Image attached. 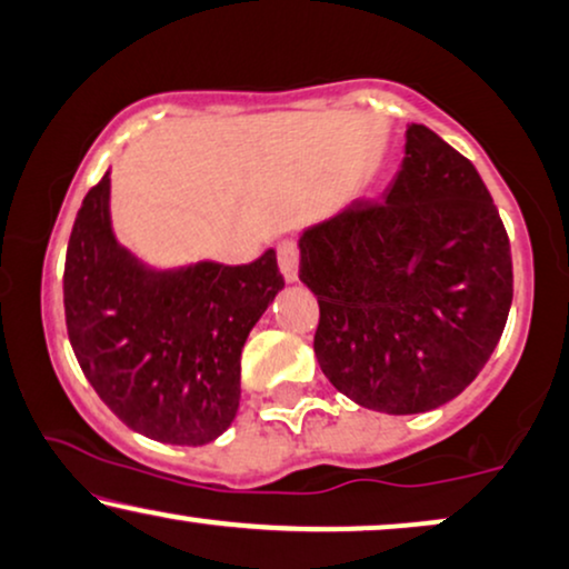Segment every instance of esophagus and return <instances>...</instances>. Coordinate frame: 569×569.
I'll return each mask as SVG.
<instances>
[{
    "label": "esophagus",
    "instance_id": "esophagus-1",
    "mask_svg": "<svg viewBox=\"0 0 569 569\" xmlns=\"http://www.w3.org/2000/svg\"><path fill=\"white\" fill-rule=\"evenodd\" d=\"M278 264H280V272H283V278L289 280V283H293V280L299 278V249L293 241H280Z\"/></svg>",
    "mask_w": 569,
    "mask_h": 569
}]
</instances>
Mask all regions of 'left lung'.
<instances>
[{
	"mask_svg": "<svg viewBox=\"0 0 569 569\" xmlns=\"http://www.w3.org/2000/svg\"><path fill=\"white\" fill-rule=\"evenodd\" d=\"M317 297L315 356L332 388L382 413L460 396L502 338L512 305L505 223L479 171L423 124L382 202L353 200L299 239Z\"/></svg>",
	"mask_w": 569,
	"mask_h": 569,
	"instance_id": "8db88e82",
	"label": "left lung"
}]
</instances>
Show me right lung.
<instances>
[{"label":"right lung","mask_w":569,"mask_h":569,"mask_svg":"<svg viewBox=\"0 0 569 569\" xmlns=\"http://www.w3.org/2000/svg\"><path fill=\"white\" fill-rule=\"evenodd\" d=\"M109 173L74 218L64 262L67 336L98 398L156 442L206 445L239 408L241 348L283 289L276 252L249 264L153 270L119 244Z\"/></svg>","instance_id":"add662e5"}]
</instances>
